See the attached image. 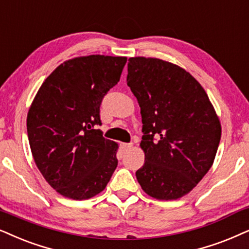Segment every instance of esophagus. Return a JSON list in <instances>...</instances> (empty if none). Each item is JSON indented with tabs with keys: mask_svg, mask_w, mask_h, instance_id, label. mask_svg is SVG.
Wrapping results in <instances>:
<instances>
[{
	"mask_svg": "<svg viewBox=\"0 0 249 249\" xmlns=\"http://www.w3.org/2000/svg\"><path fill=\"white\" fill-rule=\"evenodd\" d=\"M120 147H121V150L124 151V152H125V151L130 150V148L132 147V144L131 143H121Z\"/></svg>",
	"mask_w": 249,
	"mask_h": 249,
	"instance_id": "esophagus-1",
	"label": "esophagus"
}]
</instances>
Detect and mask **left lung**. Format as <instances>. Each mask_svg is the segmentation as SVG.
Returning <instances> with one entry per match:
<instances>
[{"mask_svg":"<svg viewBox=\"0 0 249 249\" xmlns=\"http://www.w3.org/2000/svg\"><path fill=\"white\" fill-rule=\"evenodd\" d=\"M127 85L143 122L138 183L158 200L182 198L214 163L222 132L214 106L191 74L159 58H129Z\"/></svg>","mask_w":249,"mask_h":249,"instance_id":"obj_1","label":"left lung"}]
</instances>
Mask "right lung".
<instances>
[{
    "instance_id": "obj_1",
    "label": "right lung",
    "mask_w": 249,
    "mask_h": 249,
    "mask_svg": "<svg viewBox=\"0 0 249 249\" xmlns=\"http://www.w3.org/2000/svg\"><path fill=\"white\" fill-rule=\"evenodd\" d=\"M127 57H75L60 64L37 90L27 114L32 154L42 176L66 198L90 199L118 166V144L93 129L102 99L120 80Z\"/></svg>"
}]
</instances>
